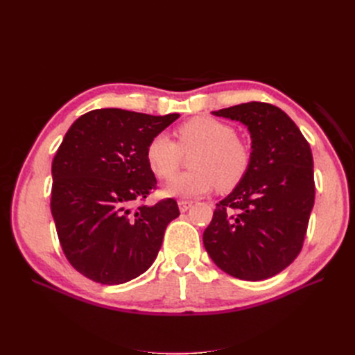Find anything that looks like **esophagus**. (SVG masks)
<instances>
[{
	"mask_svg": "<svg viewBox=\"0 0 355 355\" xmlns=\"http://www.w3.org/2000/svg\"><path fill=\"white\" fill-rule=\"evenodd\" d=\"M179 210L180 211H187L188 209H191V206H192V201H189V200H179Z\"/></svg>",
	"mask_w": 355,
	"mask_h": 355,
	"instance_id": "1",
	"label": "esophagus"
}]
</instances>
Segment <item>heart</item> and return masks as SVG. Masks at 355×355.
I'll list each match as a JSON object with an SVG mask.
<instances>
[{"label": "heart", "mask_w": 355, "mask_h": 355, "mask_svg": "<svg viewBox=\"0 0 355 355\" xmlns=\"http://www.w3.org/2000/svg\"><path fill=\"white\" fill-rule=\"evenodd\" d=\"M178 142L166 133L155 135L146 146L148 166L159 179H171L180 167L182 153H194L188 173L179 175L166 187L171 197L192 198L218 185L228 192L244 179L252 153L231 124L210 116H196L176 128Z\"/></svg>", "instance_id": "1"}]
</instances>
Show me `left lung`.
<instances>
[{
  "mask_svg": "<svg viewBox=\"0 0 355 355\" xmlns=\"http://www.w3.org/2000/svg\"><path fill=\"white\" fill-rule=\"evenodd\" d=\"M211 114L247 127L252 161L244 179L216 204L202 243L222 271L261 282L282 272L302 250L315 198L313 153L292 118L271 103Z\"/></svg>",
  "mask_w": 355,
  "mask_h": 355,
  "instance_id": "obj_1",
  "label": "left lung"
}]
</instances>
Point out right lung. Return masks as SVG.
<instances>
[{
	"mask_svg": "<svg viewBox=\"0 0 355 355\" xmlns=\"http://www.w3.org/2000/svg\"><path fill=\"white\" fill-rule=\"evenodd\" d=\"M179 114L94 110L75 121L51 164V214L69 263L101 284H123L153 265L167 225L179 216L173 198L144 201L157 188L146 146Z\"/></svg>",
	"mask_w": 355,
	"mask_h": 355,
	"instance_id": "1",
	"label": "right lung"
}]
</instances>
